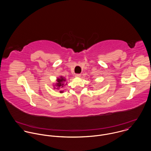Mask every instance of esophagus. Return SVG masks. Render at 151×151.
I'll return each instance as SVG.
<instances>
[{"label": "esophagus", "mask_w": 151, "mask_h": 151, "mask_svg": "<svg viewBox=\"0 0 151 151\" xmlns=\"http://www.w3.org/2000/svg\"><path fill=\"white\" fill-rule=\"evenodd\" d=\"M75 76L77 77V78H79V77L81 76V74H76V75H75Z\"/></svg>", "instance_id": "34e87169"}]
</instances>
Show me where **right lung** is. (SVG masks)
I'll list each match as a JSON object with an SVG mask.
<instances>
[{"label":"right lung","instance_id":"right-lung-1","mask_svg":"<svg viewBox=\"0 0 151 151\" xmlns=\"http://www.w3.org/2000/svg\"><path fill=\"white\" fill-rule=\"evenodd\" d=\"M66 82V79L65 78H63V76H60V78H58L57 79V82L55 84V85H54V89H57L58 90H60V93H63V91H61V89L65 86L66 85L67 83L65 82ZM56 87H55V86Z\"/></svg>","mask_w":151,"mask_h":151}]
</instances>
